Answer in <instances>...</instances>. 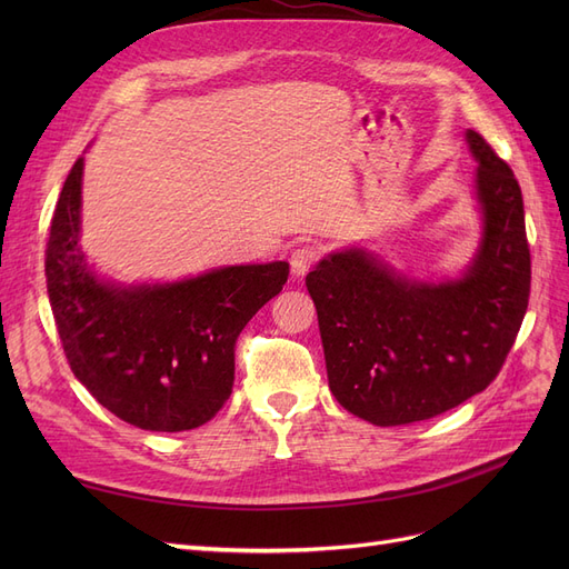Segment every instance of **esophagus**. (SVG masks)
<instances>
[{
  "mask_svg": "<svg viewBox=\"0 0 569 569\" xmlns=\"http://www.w3.org/2000/svg\"><path fill=\"white\" fill-rule=\"evenodd\" d=\"M318 258H320V249L318 247H313V244L297 247L295 251H291V258H289L291 272H295L297 278H301V274L308 272V268L318 263Z\"/></svg>",
  "mask_w": 569,
  "mask_h": 569,
  "instance_id": "obj_1",
  "label": "esophagus"
}]
</instances>
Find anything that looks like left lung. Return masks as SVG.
<instances>
[{
	"label": "left lung",
	"instance_id": "1",
	"mask_svg": "<svg viewBox=\"0 0 569 569\" xmlns=\"http://www.w3.org/2000/svg\"><path fill=\"white\" fill-rule=\"evenodd\" d=\"M465 140L481 237L458 278H406L360 247L327 253L306 274L335 399L377 427L429 420L485 391L527 313L520 184L485 137L468 130Z\"/></svg>",
	"mask_w": 569,
	"mask_h": 569
}]
</instances>
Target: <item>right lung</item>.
I'll return each instance as SVG.
<instances>
[{"label":"right lung","instance_id":"obj_1","mask_svg":"<svg viewBox=\"0 0 569 569\" xmlns=\"http://www.w3.org/2000/svg\"><path fill=\"white\" fill-rule=\"evenodd\" d=\"M82 168L68 173L47 242L51 313L73 375L94 399L149 432L201 427L234 385V343L278 297L289 263L226 266L176 282L101 278L80 247Z\"/></svg>","mask_w":569,"mask_h":569}]
</instances>
